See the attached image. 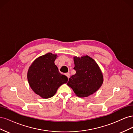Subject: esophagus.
Wrapping results in <instances>:
<instances>
[{
	"label": "esophagus",
	"instance_id": "34e87169",
	"mask_svg": "<svg viewBox=\"0 0 133 133\" xmlns=\"http://www.w3.org/2000/svg\"><path fill=\"white\" fill-rule=\"evenodd\" d=\"M65 75L67 76L68 79L69 78V77H70V74H69V73H66V74H65Z\"/></svg>",
	"mask_w": 133,
	"mask_h": 133
}]
</instances>
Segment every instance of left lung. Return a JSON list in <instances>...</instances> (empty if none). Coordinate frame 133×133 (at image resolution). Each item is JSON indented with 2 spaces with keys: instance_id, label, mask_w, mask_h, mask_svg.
Masks as SVG:
<instances>
[{
  "instance_id": "left-lung-1",
  "label": "left lung",
  "mask_w": 133,
  "mask_h": 133,
  "mask_svg": "<svg viewBox=\"0 0 133 133\" xmlns=\"http://www.w3.org/2000/svg\"><path fill=\"white\" fill-rule=\"evenodd\" d=\"M76 73L69 79L67 85L76 96L87 97L99 90L103 83V73L98 64L88 55L74 57Z\"/></svg>"
}]
</instances>
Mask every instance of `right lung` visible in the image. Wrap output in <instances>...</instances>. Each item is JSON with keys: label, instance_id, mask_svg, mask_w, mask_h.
Wrapping results in <instances>:
<instances>
[{"label": "right lung", "instance_id": "add662e5", "mask_svg": "<svg viewBox=\"0 0 133 133\" xmlns=\"http://www.w3.org/2000/svg\"><path fill=\"white\" fill-rule=\"evenodd\" d=\"M57 54L48 53L41 56L32 63L27 73L31 89L43 99L54 96L59 87L66 83L67 76L59 73L54 63Z\"/></svg>", "mask_w": 133, "mask_h": 133}]
</instances>
